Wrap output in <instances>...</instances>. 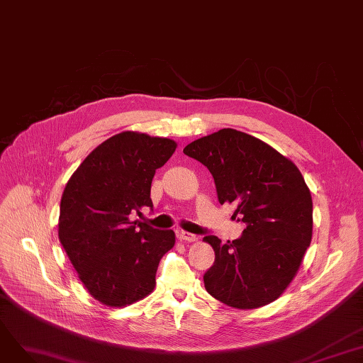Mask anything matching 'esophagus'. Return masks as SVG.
Returning <instances> with one entry per match:
<instances>
[{
  "label": "esophagus",
  "mask_w": 363,
  "mask_h": 363,
  "mask_svg": "<svg viewBox=\"0 0 363 363\" xmlns=\"http://www.w3.org/2000/svg\"><path fill=\"white\" fill-rule=\"evenodd\" d=\"M177 236H178V239L181 240V242H196V240H197L196 235H191V233L184 232V230L177 232Z\"/></svg>",
  "instance_id": "obj_1"
}]
</instances>
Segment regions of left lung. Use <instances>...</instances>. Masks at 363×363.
Returning a JSON list of instances; mask_svg holds the SVG:
<instances>
[{
    "instance_id": "1",
    "label": "left lung",
    "mask_w": 363,
    "mask_h": 363,
    "mask_svg": "<svg viewBox=\"0 0 363 363\" xmlns=\"http://www.w3.org/2000/svg\"><path fill=\"white\" fill-rule=\"evenodd\" d=\"M212 173L220 203L247 224L242 236L221 244L205 274L212 298L238 310L277 301L290 286L313 238V199L301 170L271 145L233 128L208 134L184 147Z\"/></svg>"
}]
</instances>
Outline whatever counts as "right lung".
Instances as JSON below:
<instances>
[{
    "label": "right lung",
    "mask_w": 363,
    "mask_h": 363,
    "mask_svg": "<svg viewBox=\"0 0 363 363\" xmlns=\"http://www.w3.org/2000/svg\"><path fill=\"white\" fill-rule=\"evenodd\" d=\"M178 143L139 131L104 140L74 170L60 205L58 238L91 296L112 308L145 299L155 289L157 267L174 245L173 230L131 221L152 208L155 170Z\"/></svg>",
    "instance_id": "add662e5"
}]
</instances>
